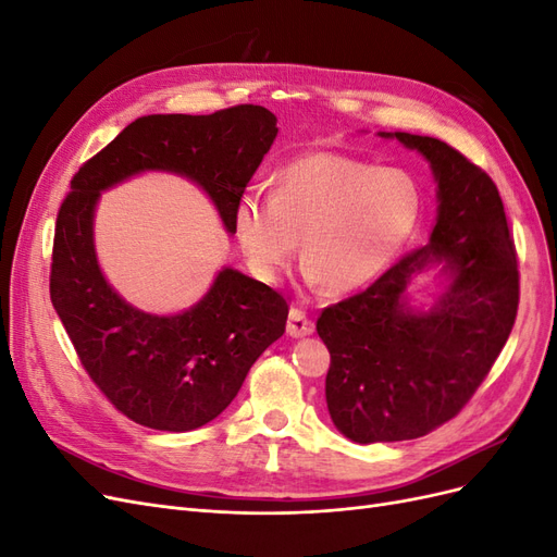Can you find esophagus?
I'll return each instance as SVG.
<instances>
[{
  "label": "esophagus",
  "mask_w": 557,
  "mask_h": 557,
  "mask_svg": "<svg viewBox=\"0 0 557 557\" xmlns=\"http://www.w3.org/2000/svg\"><path fill=\"white\" fill-rule=\"evenodd\" d=\"M315 325L313 320H309V315L301 311V309H290V315H288V334L293 336V339H301V336H309L313 334Z\"/></svg>",
  "instance_id": "obj_1"
}]
</instances>
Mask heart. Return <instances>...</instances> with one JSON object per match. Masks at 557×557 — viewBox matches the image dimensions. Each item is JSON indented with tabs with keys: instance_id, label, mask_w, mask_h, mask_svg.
Returning <instances> with one entry per match:
<instances>
[{
	"instance_id": "b5f03b06",
	"label": "heart",
	"mask_w": 557,
	"mask_h": 557,
	"mask_svg": "<svg viewBox=\"0 0 557 557\" xmlns=\"http://www.w3.org/2000/svg\"><path fill=\"white\" fill-rule=\"evenodd\" d=\"M420 209L423 195L407 172L313 150L283 166L274 195L248 193L237 201L234 234L260 281H278L301 239L307 278L346 295L395 262Z\"/></svg>"
}]
</instances>
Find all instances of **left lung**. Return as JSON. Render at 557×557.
Masks as SVG:
<instances>
[{"label":"left lung","mask_w":557,"mask_h":557,"mask_svg":"<svg viewBox=\"0 0 557 557\" xmlns=\"http://www.w3.org/2000/svg\"><path fill=\"white\" fill-rule=\"evenodd\" d=\"M379 137L430 162L440 207L428 246L315 323L330 350L327 411L356 444L418 440L458 416L507 344L518 311L516 248L493 178L440 139ZM434 265L443 290L432 306L413 308L408 285Z\"/></svg>","instance_id":"left-lung-1"}]
</instances>
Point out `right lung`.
<instances>
[{
  "mask_svg": "<svg viewBox=\"0 0 557 557\" xmlns=\"http://www.w3.org/2000/svg\"><path fill=\"white\" fill-rule=\"evenodd\" d=\"M276 134V115L252 104L211 115H144L72 178L55 223L50 301L81 364L134 423L190 432L221 416L252 362L285 332L288 301L223 267L207 295L181 313L132 307L97 262V201L144 172L176 174L207 193L234 234V207Z\"/></svg>",
  "mask_w": 557,
  "mask_h": 557,
  "instance_id": "right-lung-1",
  "label": "right lung"
}]
</instances>
